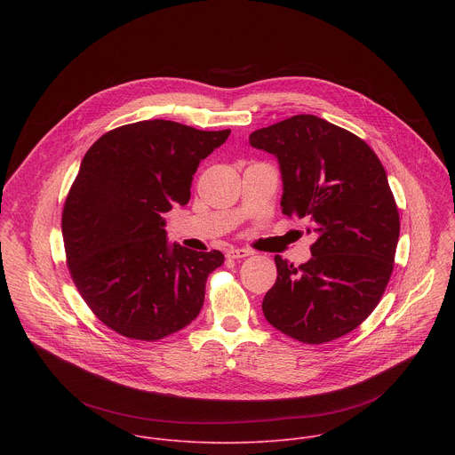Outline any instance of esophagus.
<instances>
[{
    "label": "esophagus",
    "mask_w": 455,
    "mask_h": 455,
    "mask_svg": "<svg viewBox=\"0 0 455 455\" xmlns=\"http://www.w3.org/2000/svg\"><path fill=\"white\" fill-rule=\"evenodd\" d=\"M253 251L251 250H248V248H228L227 250V255L230 257V259H243V257H248V255H251Z\"/></svg>",
    "instance_id": "obj_1"
}]
</instances>
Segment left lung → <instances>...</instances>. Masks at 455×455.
I'll return each instance as SVG.
<instances>
[{"label":"left lung","mask_w":455,"mask_h":455,"mask_svg":"<svg viewBox=\"0 0 455 455\" xmlns=\"http://www.w3.org/2000/svg\"><path fill=\"white\" fill-rule=\"evenodd\" d=\"M250 146L279 162L283 214L306 220L307 234H316L307 263L293 267L275 255L265 318L304 344L351 333L378 306L400 237L381 162L362 139L315 115L257 129Z\"/></svg>","instance_id":"8db88e82"}]
</instances>
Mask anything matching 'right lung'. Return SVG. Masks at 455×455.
Here are the masks:
<instances>
[{
	"mask_svg": "<svg viewBox=\"0 0 455 455\" xmlns=\"http://www.w3.org/2000/svg\"><path fill=\"white\" fill-rule=\"evenodd\" d=\"M228 135L142 120L108 132L84 155L62 211L64 250L84 302L118 335L155 342L198 316L225 257L169 244L164 214L188 204L200 162Z\"/></svg>",
	"mask_w": 455,
	"mask_h": 455,
	"instance_id": "right-lung-1",
	"label": "right lung"
}]
</instances>
